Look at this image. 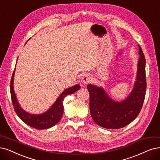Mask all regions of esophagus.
I'll use <instances>...</instances> for the list:
<instances>
[{
	"mask_svg": "<svg viewBox=\"0 0 160 160\" xmlns=\"http://www.w3.org/2000/svg\"><path fill=\"white\" fill-rule=\"evenodd\" d=\"M91 80V78L90 75H88L87 73L83 74L81 77V82H82L83 84H87L88 82H90Z\"/></svg>",
	"mask_w": 160,
	"mask_h": 160,
	"instance_id": "esophagus-1",
	"label": "esophagus"
}]
</instances>
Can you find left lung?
Here are the masks:
<instances>
[{"instance_id": "8db88e82", "label": "left lung", "mask_w": 160, "mask_h": 160, "mask_svg": "<svg viewBox=\"0 0 160 160\" xmlns=\"http://www.w3.org/2000/svg\"><path fill=\"white\" fill-rule=\"evenodd\" d=\"M140 58L138 62L137 81L130 95L122 102L112 100L101 87L88 85L90 94V112L92 119L106 129H118L129 125L142 109L144 101L146 79V60L142 50L138 45Z\"/></svg>"}]
</instances>
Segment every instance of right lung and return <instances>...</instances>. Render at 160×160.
I'll return each instance as SVG.
<instances>
[{
	"instance_id": "obj_1",
	"label": "right lung",
	"mask_w": 160,
	"mask_h": 160,
	"mask_svg": "<svg viewBox=\"0 0 160 160\" xmlns=\"http://www.w3.org/2000/svg\"><path fill=\"white\" fill-rule=\"evenodd\" d=\"M14 71L12 75L10 81V94L12 101V104L14 106V109L18 115L25 123L29 126L33 127L37 129H47L53 127L58 123L61 119L63 113V101L67 95L72 94L80 88L79 85H76L72 87H70L59 96L52 105L47 112L40 115H33L25 112L19 104L16 98V94L14 90Z\"/></svg>"
}]
</instances>
